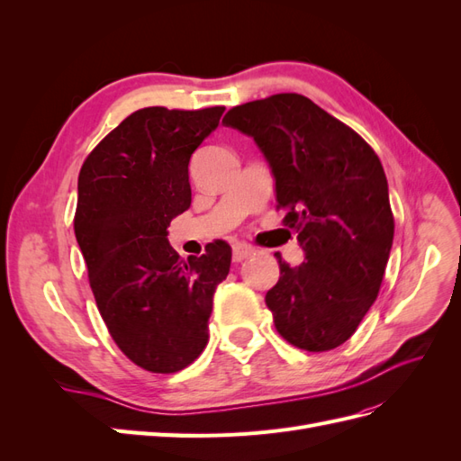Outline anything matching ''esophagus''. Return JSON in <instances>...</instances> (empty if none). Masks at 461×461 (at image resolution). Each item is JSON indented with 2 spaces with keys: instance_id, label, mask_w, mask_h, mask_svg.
<instances>
[{
  "instance_id": "1",
  "label": "esophagus",
  "mask_w": 461,
  "mask_h": 461,
  "mask_svg": "<svg viewBox=\"0 0 461 461\" xmlns=\"http://www.w3.org/2000/svg\"><path fill=\"white\" fill-rule=\"evenodd\" d=\"M256 252V249L252 248V246H248V244H234L232 246V259L239 263V261H242V259H246V258H249Z\"/></svg>"
}]
</instances>
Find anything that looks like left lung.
<instances>
[{
	"instance_id": "1",
	"label": "left lung",
	"mask_w": 461,
	"mask_h": 461,
	"mask_svg": "<svg viewBox=\"0 0 461 461\" xmlns=\"http://www.w3.org/2000/svg\"><path fill=\"white\" fill-rule=\"evenodd\" d=\"M222 124L254 138L305 254L298 267L275 254L281 276L265 296L275 327L302 350H332L376 300L393 248L383 165L364 138L300 94L236 105Z\"/></svg>"
}]
</instances>
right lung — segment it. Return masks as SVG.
<instances>
[{
	"label": "right lung",
	"instance_id": "right-lung-1",
	"mask_svg": "<svg viewBox=\"0 0 461 461\" xmlns=\"http://www.w3.org/2000/svg\"><path fill=\"white\" fill-rule=\"evenodd\" d=\"M222 111L138 109L78 175L75 234L97 310L121 352L151 373L180 371L203 352L213 292L230 269L227 242L185 261L167 240L190 207V156Z\"/></svg>",
	"mask_w": 461,
	"mask_h": 461
}]
</instances>
